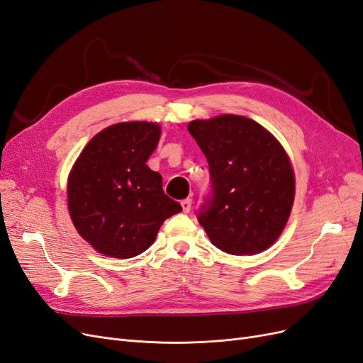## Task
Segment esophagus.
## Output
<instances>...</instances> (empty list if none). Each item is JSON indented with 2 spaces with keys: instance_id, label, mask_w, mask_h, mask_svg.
I'll return each mask as SVG.
<instances>
[{
  "instance_id": "esophagus-1",
  "label": "esophagus",
  "mask_w": 363,
  "mask_h": 363,
  "mask_svg": "<svg viewBox=\"0 0 363 363\" xmlns=\"http://www.w3.org/2000/svg\"><path fill=\"white\" fill-rule=\"evenodd\" d=\"M180 204H182V208H183L184 213H189L191 208H192V199L191 198H186V199H183Z\"/></svg>"
}]
</instances>
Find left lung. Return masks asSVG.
<instances>
[{
	"label": "left lung",
	"instance_id": "left-lung-1",
	"mask_svg": "<svg viewBox=\"0 0 363 363\" xmlns=\"http://www.w3.org/2000/svg\"><path fill=\"white\" fill-rule=\"evenodd\" d=\"M187 130L213 182V199L198 215L210 242L233 255L266 251L279 239L294 203L296 177L285 148L243 116L192 120Z\"/></svg>",
	"mask_w": 363,
	"mask_h": 363
}]
</instances>
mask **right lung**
I'll return each mask as SVG.
<instances>
[{
    "label": "right lung",
    "instance_id": "right-lung-1",
    "mask_svg": "<svg viewBox=\"0 0 363 363\" xmlns=\"http://www.w3.org/2000/svg\"><path fill=\"white\" fill-rule=\"evenodd\" d=\"M160 124H111L86 143L67 177L69 215L82 239L105 257L126 259L156 240L162 223L182 206L165 195L147 159Z\"/></svg>",
    "mask_w": 363,
    "mask_h": 363
}]
</instances>
